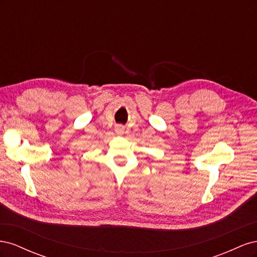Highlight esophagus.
<instances>
[{"label": "esophagus", "instance_id": "1", "mask_svg": "<svg viewBox=\"0 0 257 257\" xmlns=\"http://www.w3.org/2000/svg\"><path fill=\"white\" fill-rule=\"evenodd\" d=\"M123 131H124V127L122 125H116L115 126V132H116V133H122Z\"/></svg>", "mask_w": 257, "mask_h": 257}]
</instances>
